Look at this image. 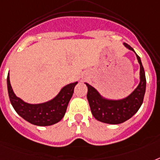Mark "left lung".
Here are the masks:
<instances>
[{"instance_id": "left-lung-1", "label": "left lung", "mask_w": 160, "mask_h": 160, "mask_svg": "<svg viewBox=\"0 0 160 160\" xmlns=\"http://www.w3.org/2000/svg\"><path fill=\"white\" fill-rule=\"evenodd\" d=\"M124 46L135 53L134 49L128 44L124 43ZM135 55L140 66L139 83L126 97L117 100L109 99L103 96L92 85L85 83L88 88L87 100L91 113L99 121L109 124H121L136 114L142 105L146 90V78L140 57L136 53Z\"/></svg>"}]
</instances>
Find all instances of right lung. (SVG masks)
Instances as JSON below:
<instances>
[{
    "instance_id": "1",
    "label": "right lung",
    "mask_w": 160,
    "mask_h": 160,
    "mask_svg": "<svg viewBox=\"0 0 160 160\" xmlns=\"http://www.w3.org/2000/svg\"><path fill=\"white\" fill-rule=\"evenodd\" d=\"M77 84L78 81H75L65 85L53 99L46 102L30 104L16 96L11 85L9 73L7 75L8 95L14 109L25 120L38 126L52 125L63 119Z\"/></svg>"
}]
</instances>
